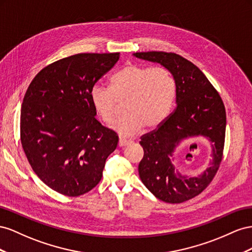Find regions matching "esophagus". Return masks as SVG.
I'll return each instance as SVG.
<instances>
[{
	"instance_id": "34e87169",
	"label": "esophagus",
	"mask_w": 252,
	"mask_h": 252,
	"mask_svg": "<svg viewBox=\"0 0 252 252\" xmlns=\"http://www.w3.org/2000/svg\"><path fill=\"white\" fill-rule=\"evenodd\" d=\"M130 143H131L130 140L120 138L119 141H118V146H119V147H126V146H127V145H130Z\"/></svg>"
}]
</instances>
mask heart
Instances as JSON below:
<instances>
[{"label": "heart", "mask_w": 252, "mask_h": 252, "mask_svg": "<svg viewBox=\"0 0 252 252\" xmlns=\"http://www.w3.org/2000/svg\"><path fill=\"white\" fill-rule=\"evenodd\" d=\"M176 84L170 70L164 67H147L127 64L110 80V89L95 84L90 99L105 124L113 122L118 101L124 104L125 115L113 127L124 137H132L146 126L153 130L166 120L173 106Z\"/></svg>", "instance_id": "b5f03b06"}]
</instances>
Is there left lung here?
I'll use <instances>...</instances> for the list:
<instances>
[{"label": "left lung", "instance_id": "obj_1", "mask_svg": "<svg viewBox=\"0 0 252 252\" xmlns=\"http://www.w3.org/2000/svg\"><path fill=\"white\" fill-rule=\"evenodd\" d=\"M133 56L159 63L170 70L176 84L175 111L157 130L143 135L139 142L145 152L138 166L140 179L162 202H186L210 184L220 167L226 132L224 103L203 71L182 56L164 52ZM196 137L210 141L213 158L200 175L184 176L174 166V153L184 141Z\"/></svg>", "mask_w": 252, "mask_h": 252}]
</instances>
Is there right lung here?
I'll use <instances>...</instances> for the list:
<instances>
[{"label": "right lung", "mask_w": 252, "mask_h": 252, "mask_svg": "<svg viewBox=\"0 0 252 252\" xmlns=\"http://www.w3.org/2000/svg\"><path fill=\"white\" fill-rule=\"evenodd\" d=\"M119 53L78 54L40 70L21 107V142L41 181L66 196H79L101 181L118 136L95 118L90 99L95 83Z\"/></svg>", "instance_id": "add662e5"}]
</instances>
